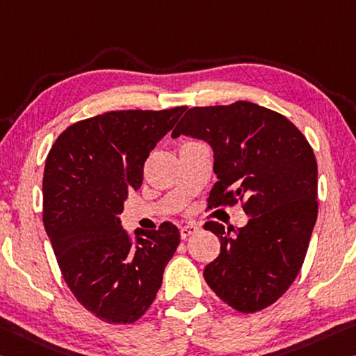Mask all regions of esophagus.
<instances>
[{
  "label": "esophagus",
  "mask_w": 356,
  "mask_h": 356,
  "mask_svg": "<svg viewBox=\"0 0 356 356\" xmlns=\"http://www.w3.org/2000/svg\"><path fill=\"white\" fill-rule=\"evenodd\" d=\"M198 227H196V225H185V227H182L180 228V238L182 239H187V238H190L191 234H195V233H198Z\"/></svg>",
  "instance_id": "1"
}]
</instances>
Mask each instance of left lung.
<instances>
[{
  "label": "left lung",
  "instance_id": "8db88e82",
  "mask_svg": "<svg viewBox=\"0 0 356 356\" xmlns=\"http://www.w3.org/2000/svg\"><path fill=\"white\" fill-rule=\"evenodd\" d=\"M213 150L217 182L207 207L244 202L249 223L234 238L223 225L204 228L220 239V255L204 268L213 293L236 310L252 314L275 302L296 279L317 220V160L289 118L266 107L236 101L191 107L174 128Z\"/></svg>",
  "mask_w": 356,
  "mask_h": 356
}]
</instances>
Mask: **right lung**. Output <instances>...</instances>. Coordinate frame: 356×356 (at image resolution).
<instances>
[{"label":"right lung","mask_w":356,"mask_h":356,"mask_svg":"<svg viewBox=\"0 0 356 356\" xmlns=\"http://www.w3.org/2000/svg\"><path fill=\"white\" fill-rule=\"evenodd\" d=\"M185 109L106 112L67 127L47 155L44 228L72 295L107 323L143 317L180 244L169 222L138 228L133 242L118 213L128 190L143 184L150 152Z\"/></svg>","instance_id":"obj_1"}]
</instances>
